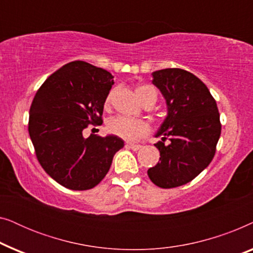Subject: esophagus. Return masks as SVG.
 Returning a JSON list of instances; mask_svg holds the SVG:
<instances>
[{"label": "esophagus", "instance_id": "obj_1", "mask_svg": "<svg viewBox=\"0 0 253 253\" xmlns=\"http://www.w3.org/2000/svg\"><path fill=\"white\" fill-rule=\"evenodd\" d=\"M126 146L131 148V150H133V151H138L141 148V145H137V144H132V143H126Z\"/></svg>", "mask_w": 253, "mask_h": 253}]
</instances>
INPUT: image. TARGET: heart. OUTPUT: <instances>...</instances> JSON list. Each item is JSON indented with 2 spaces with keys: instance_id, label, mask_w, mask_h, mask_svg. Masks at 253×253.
Returning a JSON list of instances; mask_svg holds the SVG:
<instances>
[{
  "instance_id": "heart-1",
  "label": "heart",
  "mask_w": 253,
  "mask_h": 253,
  "mask_svg": "<svg viewBox=\"0 0 253 253\" xmlns=\"http://www.w3.org/2000/svg\"><path fill=\"white\" fill-rule=\"evenodd\" d=\"M151 88L153 87H151V86H139L136 89L138 99L141 101L145 94H146V92ZM114 93H115L114 89L108 93L106 98V105H109L112 102ZM107 129H108L110 133L115 134V136L122 138L124 140L134 141L144 137L145 134H147L148 131H150V126H148V124L145 121L134 120L126 116H116L108 121Z\"/></svg>"
}]
</instances>
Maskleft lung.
<instances>
[{
  "label": "left lung",
  "mask_w": 253,
  "mask_h": 253,
  "mask_svg": "<svg viewBox=\"0 0 253 253\" xmlns=\"http://www.w3.org/2000/svg\"><path fill=\"white\" fill-rule=\"evenodd\" d=\"M152 77L166 100L167 116L155 133L161 138L155 144L160 161L147 174L160 188H176L212 161L221 134L220 114L210 89L191 72L169 68L152 72Z\"/></svg>",
  "instance_id": "8db88e82"
}]
</instances>
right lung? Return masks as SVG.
Here are the masks:
<instances>
[{
  "label": "right lung",
  "mask_w": 253,
  "mask_h": 253,
  "mask_svg": "<svg viewBox=\"0 0 253 253\" xmlns=\"http://www.w3.org/2000/svg\"><path fill=\"white\" fill-rule=\"evenodd\" d=\"M114 76L84 61L67 63L38 89L30 108L29 133L44 171L64 188H94L124 146L115 134L84 137L89 124L100 126Z\"/></svg>",
  "instance_id": "add662e5"
}]
</instances>
